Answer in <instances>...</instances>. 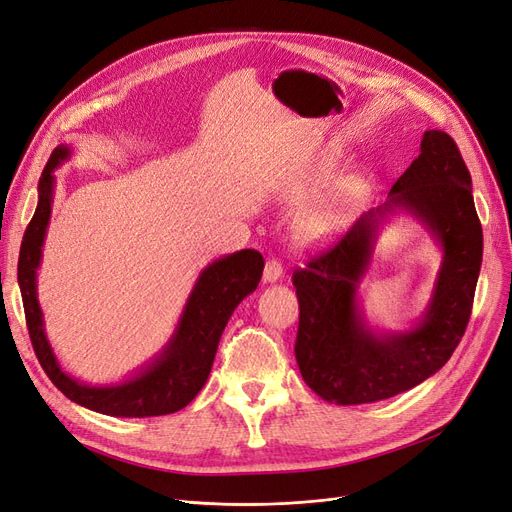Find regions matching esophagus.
<instances>
[{
  "mask_svg": "<svg viewBox=\"0 0 512 512\" xmlns=\"http://www.w3.org/2000/svg\"><path fill=\"white\" fill-rule=\"evenodd\" d=\"M282 276V263L278 259H268L263 270V282H276Z\"/></svg>",
  "mask_w": 512,
  "mask_h": 512,
  "instance_id": "esophagus-1",
  "label": "esophagus"
}]
</instances>
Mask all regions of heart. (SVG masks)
<instances>
[{
	"label": "heart",
	"instance_id": "b5f03b06",
	"mask_svg": "<svg viewBox=\"0 0 512 512\" xmlns=\"http://www.w3.org/2000/svg\"><path fill=\"white\" fill-rule=\"evenodd\" d=\"M354 200L356 198L352 192H344L342 196H337L325 206L316 208L314 213H310L304 221L299 223V238L308 244H320V242L331 240L337 234L339 227H342L346 211Z\"/></svg>",
	"mask_w": 512,
	"mask_h": 512
}]
</instances>
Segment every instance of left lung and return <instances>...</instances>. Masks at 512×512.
<instances>
[{
	"mask_svg": "<svg viewBox=\"0 0 512 512\" xmlns=\"http://www.w3.org/2000/svg\"><path fill=\"white\" fill-rule=\"evenodd\" d=\"M394 207H405L429 227L442 244L444 263L421 323L377 336L364 323L355 291L381 217ZM481 259L483 230L460 149L447 132L426 130L420 156L396 179L390 200L293 272L299 299L295 358L304 382L329 403L363 405L428 380L466 331Z\"/></svg>",
	"mask_w": 512,
	"mask_h": 512,
	"instance_id": "8db88e82",
	"label": "left lung"
}]
</instances>
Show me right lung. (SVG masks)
I'll return each instance as SVG.
<instances>
[{"mask_svg": "<svg viewBox=\"0 0 512 512\" xmlns=\"http://www.w3.org/2000/svg\"><path fill=\"white\" fill-rule=\"evenodd\" d=\"M71 156L67 145H59L40 177V200L29 221L21 253H18V287L23 295L27 329L37 361L67 399L86 409L113 418H151L183 409L194 401L211 373L221 333L240 301L253 293L263 274V257L255 249H244L213 261L198 276L179 325L156 361L137 377L118 386H86L67 375L48 344L44 318L37 301L35 276L42 259V244L52 211L54 168Z\"/></svg>", "mask_w": 512, "mask_h": 512, "instance_id": "1", "label": "right lung"}]
</instances>
